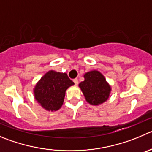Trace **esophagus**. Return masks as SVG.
Segmentation results:
<instances>
[{"label":"esophagus","mask_w":152,"mask_h":152,"mask_svg":"<svg viewBox=\"0 0 152 152\" xmlns=\"http://www.w3.org/2000/svg\"><path fill=\"white\" fill-rule=\"evenodd\" d=\"M73 81H74V83H75V85H77V84H78V80H77V78L74 79Z\"/></svg>","instance_id":"obj_1"}]
</instances>
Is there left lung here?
Wrapping results in <instances>:
<instances>
[{
    "instance_id": "obj_1",
    "label": "left lung",
    "mask_w": 152,
    "mask_h": 152,
    "mask_svg": "<svg viewBox=\"0 0 152 152\" xmlns=\"http://www.w3.org/2000/svg\"><path fill=\"white\" fill-rule=\"evenodd\" d=\"M85 80L80 83L86 102L92 105L104 103L109 98L110 86L99 71H91L84 75Z\"/></svg>"
}]
</instances>
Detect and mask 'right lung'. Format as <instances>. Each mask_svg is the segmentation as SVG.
I'll list each match as a JSON object with an SVG mask.
<instances>
[{
	"label": "right lung",
	"mask_w": 152,
	"mask_h": 152,
	"mask_svg": "<svg viewBox=\"0 0 152 152\" xmlns=\"http://www.w3.org/2000/svg\"><path fill=\"white\" fill-rule=\"evenodd\" d=\"M72 85L74 82L66 73L49 71L36 85L35 99L45 109L56 111L63 105L66 90Z\"/></svg>",
	"instance_id": "add662e5"
}]
</instances>
